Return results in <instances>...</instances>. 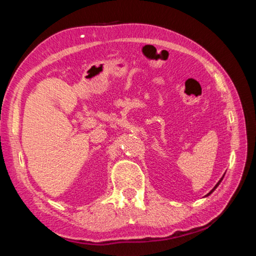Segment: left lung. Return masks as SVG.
Here are the masks:
<instances>
[{"label": "left lung", "instance_id": "obj_1", "mask_svg": "<svg viewBox=\"0 0 256 256\" xmlns=\"http://www.w3.org/2000/svg\"><path fill=\"white\" fill-rule=\"evenodd\" d=\"M224 176L222 177V178H220V180H219V182H218V183H216V186H214V188H212V190H210V192L206 194V196H210V194H211L212 192H214V190H216V188H218V186H219V184H220V183H222V178H224Z\"/></svg>", "mask_w": 256, "mask_h": 256}]
</instances>
